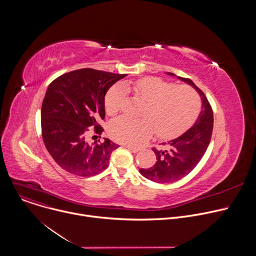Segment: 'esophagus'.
<instances>
[{"label":"esophagus","instance_id":"34e87169","mask_svg":"<svg viewBox=\"0 0 256 256\" xmlns=\"http://www.w3.org/2000/svg\"><path fill=\"white\" fill-rule=\"evenodd\" d=\"M126 149H128L130 152H132V153H138V151H140V149H138V148H136V147H132V146H130V144H126Z\"/></svg>","mask_w":256,"mask_h":256}]
</instances>
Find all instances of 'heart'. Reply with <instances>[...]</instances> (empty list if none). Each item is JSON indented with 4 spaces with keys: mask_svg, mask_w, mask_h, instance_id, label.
<instances>
[{
    "mask_svg": "<svg viewBox=\"0 0 256 256\" xmlns=\"http://www.w3.org/2000/svg\"><path fill=\"white\" fill-rule=\"evenodd\" d=\"M124 87L132 89L148 102L142 118L120 116L112 122L110 130L120 142L140 146L153 134L171 138L188 128L196 118L200 101L198 93L186 85L174 86L159 78H144L126 82ZM126 97L122 85H116L105 97V108L109 114H118Z\"/></svg>",
    "mask_w": 256,
    "mask_h": 256,
    "instance_id": "b5f03b06",
    "label": "heart"
}]
</instances>
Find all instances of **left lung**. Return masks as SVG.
<instances>
[{"mask_svg": "<svg viewBox=\"0 0 256 256\" xmlns=\"http://www.w3.org/2000/svg\"><path fill=\"white\" fill-rule=\"evenodd\" d=\"M166 74L188 84L198 93L202 98V110L196 122L186 132L162 142L161 149H153L156 163L152 167L138 170L144 178L158 184L177 181L194 169L208 147L214 124L212 107L204 92L190 79L178 77L168 72Z\"/></svg>", "mask_w": 256, "mask_h": 256, "instance_id": "1", "label": "left lung"}]
</instances>
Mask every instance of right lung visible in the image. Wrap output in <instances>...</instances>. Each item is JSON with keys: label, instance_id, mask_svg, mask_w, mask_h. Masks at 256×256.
<instances>
[{"label": "right lung", "instance_id": "right-lung-1", "mask_svg": "<svg viewBox=\"0 0 256 256\" xmlns=\"http://www.w3.org/2000/svg\"><path fill=\"white\" fill-rule=\"evenodd\" d=\"M126 75L76 70L52 81L42 106V132L46 148L68 173L90 177L108 167L112 153L120 146L109 138L89 142V128L96 134L105 118V95Z\"/></svg>", "mask_w": 256, "mask_h": 256}]
</instances>
